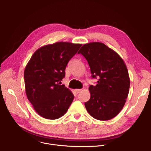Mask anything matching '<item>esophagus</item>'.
I'll return each mask as SVG.
<instances>
[{"label":"esophagus","mask_w":151,"mask_h":151,"mask_svg":"<svg viewBox=\"0 0 151 151\" xmlns=\"http://www.w3.org/2000/svg\"><path fill=\"white\" fill-rule=\"evenodd\" d=\"M74 91H75V92L76 93H78L79 92L81 91V89H75V90H74Z\"/></svg>","instance_id":"esophagus-1"}]
</instances>
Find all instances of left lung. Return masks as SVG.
<instances>
[{
  "label": "left lung",
  "instance_id": "left-lung-1",
  "mask_svg": "<svg viewBox=\"0 0 151 151\" xmlns=\"http://www.w3.org/2000/svg\"><path fill=\"white\" fill-rule=\"evenodd\" d=\"M88 61L92 78L99 80L91 85V98L85 103L89 114L99 121L114 118L123 108L129 92L130 80L122 58L113 50L100 42L83 45L78 52Z\"/></svg>",
  "mask_w": 151,
  "mask_h": 151
}]
</instances>
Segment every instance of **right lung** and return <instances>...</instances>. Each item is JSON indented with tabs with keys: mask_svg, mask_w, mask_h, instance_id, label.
<instances>
[{
	"mask_svg": "<svg viewBox=\"0 0 151 151\" xmlns=\"http://www.w3.org/2000/svg\"><path fill=\"white\" fill-rule=\"evenodd\" d=\"M81 45L63 42L45 45L33 54L26 65L24 73L26 96L42 117L57 119L72 103L73 93L58 82L65 77L68 61Z\"/></svg>",
	"mask_w": 151,
	"mask_h": 151,
	"instance_id": "1",
	"label": "right lung"
}]
</instances>
